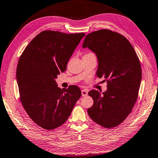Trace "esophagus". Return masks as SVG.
I'll return each instance as SVG.
<instances>
[{"mask_svg": "<svg viewBox=\"0 0 158 158\" xmlns=\"http://www.w3.org/2000/svg\"><path fill=\"white\" fill-rule=\"evenodd\" d=\"M81 92H82V96H87V94H88V91L87 90H86V89H82Z\"/></svg>", "mask_w": 158, "mask_h": 158, "instance_id": "1", "label": "esophagus"}]
</instances>
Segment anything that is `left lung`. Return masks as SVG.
Masks as SVG:
<instances>
[{
	"mask_svg": "<svg viewBox=\"0 0 158 158\" xmlns=\"http://www.w3.org/2000/svg\"><path fill=\"white\" fill-rule=\"evenodd\" d=\"M96 53L98 77L106 80V91L88 93L94 105L87 110L95 123L112 129L125 120L138 96L142 69L134 49L125 37L108 29L86 35L82 48Z\"/></svg>",
	"mask_w": 158,
	"mask_h": 158,
	"instance_id": "8db88e82",
	"label": "left lung"
}]
</instances>
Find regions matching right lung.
<instances>
[{
	"instance_id": "right-lung-1",
	"label": "right lung",
	"mask_w": 158,
	"mask_h": 158,
	"mask_svg": "<svg viewBox=\"0 0 158 158\" xmlns=\"http://www.w3.org/2000/svg\"><path fill=\"white\" fill-rule=\"evenodd\" d=\"M84 33L44 31L24 50L18 63L16 79L22 105L34 123L52 130L67 121L81 91L76 85L61 89L56 79L67 69Z\"/></svg>"
}]
</instances>
